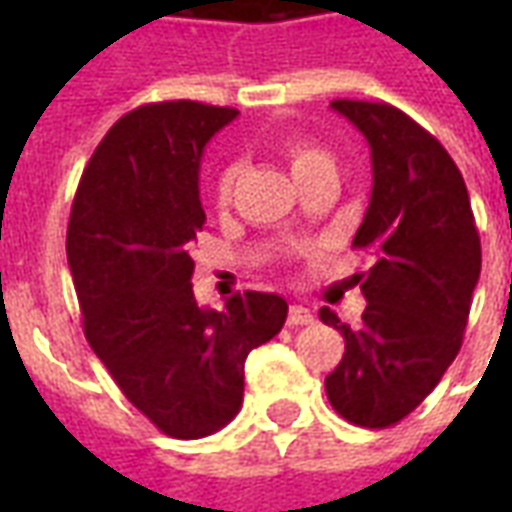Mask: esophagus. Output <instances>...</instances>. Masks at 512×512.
Returning <instances> with one entry per match:
<instances>
[{
	"label": "esophagus",
	"instance_id": "34e87169",
	"mask_svg": "<svg viewBox=\"0 0 512 512\" xmlns=\"http://www.w3.org/2000/svg\"><path fill=\"white\" fill-rule=\"evenodd\" d=\"M312 321H315V315H312L310 307H304V304H290V310H288L290 326H307V323Z\"/></svg>",
	"mask_w": 512,
	"mask_h": 512
}]
</instances>
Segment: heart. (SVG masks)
Wrapping results in <instances>:
<instances>
[{
	"instance_id": "heart-1",
	"label": "heart",
	"mask_w": 512,
	"mask_h": 512,
	"mask_svg": "<svg viewBox=\"0 0 512 512\" xmlns=\"http://www.w3.org/2000/svg\"><path fill=\"white\" fill-rule=\"evenodd\" d=\"M285 158H288V167L293 172V178H301L304 172H310L315 167H323V164H332L329 153H323L321 147L304 145V142H290L285 145ZM235 178H238V167L235 164H227V167L216 175V186H213V200L216 205H227L230 197H233Z\"/></svg>"
}]
</instances>
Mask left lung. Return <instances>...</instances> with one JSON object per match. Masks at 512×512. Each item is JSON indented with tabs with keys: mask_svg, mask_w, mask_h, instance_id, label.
<instances>
[{
	"mask_svg": "<svg viewBox=\"0 0 512 512\" xmlns=\"http://www.w3.org/2000/svg\"><path fill=\"white\" fill-rule=\"evenodd\" d=\"M370 145L373 191L354 246L373 257L359 326L329 307L321 321L345 337L326 376L334 411L362 428H389L433 392L463 343L480 279V235L461 169L436 136L376 101H332Z\"/></svg>",
	"mask_w": 512,
	"mask_h": 512,
	"instance_id": "1",
	"label": "left lung"
}]
</instances>
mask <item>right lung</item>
I'll list each match as a JSON object with an SVG mask.
<instances>
[{"instance_id":"add662e5","label":"right lung","mask_w":512,"mask_h":512,"mask_svg":"<svg viewBox=\"0 0 512 512\" xmlns=\"http://www.w3.org/2000/svg\"><path fill=\"white\" fill-rule=\"evenodd\" d=\"M230 106L145 104L109 128L79 180L68 266L84 337L123 395L172 439L224 428L244 403V362L285 326L277 293H235L222 310L191 290L205 211L202 150Z\"/></svg>"}]
</instances>
